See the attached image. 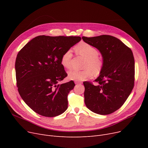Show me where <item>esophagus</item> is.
I'll return each instance as SVG.
<instances>
[{"mask_svg": "<svg viewBox=\"0 0 148 148\" xmlns=\"http://www.w3.org/2000/svg\"><path fill=\"white\" fill-rule=\"evenodd\" d=\"M75 83L78 84H82V82H80V81H75Z\"/></svg>", "mask_w": 148, "mask_h": 148, "instance_id": "obj_1", "label": "esophagus"}]
</instances>
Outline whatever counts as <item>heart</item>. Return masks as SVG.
<instances>
[{
    "instance_id": "heart-1",
    "label": "heart",
    "mask_w": 148,
    "mask_h": 148,
    "mask_svg": "<svg viewBox=\"0 0 148 148\" xmlns=\"http://www.w3.org/2000/svg\"><path fill=\"white\" fill-rule=\"evenodd\" d=\"M75 52L86 58L85 61L84 69L79 71L72 69L68 73V78L71 80L81 81L90 78L94 75L98 74L101 71L103 67V62L99 57L98 50L89 44L82 42L77 44L74 48ZM73 57L71 50H68L62 54L60 59L62 65L69 69L71 66V62Z\"/></svg>"
}]
</instances>
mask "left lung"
I'll use <instances>...</instances> for the list:
<instances>
[{"instance_id":"obj_1","label":"left lung","mask_w":148,"mask_h":148,"mask_svg":"<svg viewBox=\"0 0 148 148\" xmlns=\"http://www.w3.org/2000/svg\"><path fill=\"white\" fill-rule=\"evenodd\" d=\"M82 39L97 48L103 59V69L95 80L98 84L83 82L85 104L95 113L109 114L124 104L133 89L135 63L133 52L113 36H83Z\"/></svg>"}]
</instances>
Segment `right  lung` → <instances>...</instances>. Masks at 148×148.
<instances>
[{
    "instance_id": "obj_1",
    "label": "right lung",
    "mask_w": 148,
    "mask_h": 148,
    "mask_svg": "<svg viewBox=\"0 0 148 148\" xmlns=\"http://www.w3.org/2000/svg\"><path fill=\"white\" fill-rule=\"evenodd\" d=\"M81 40L80 36L40 35L18 52L15 64L18 90L36 113L54 117L66 110L67 96L75 84L73 81L58 83L67 76L60 59Z\"/></svg>"
}]
</instances>
